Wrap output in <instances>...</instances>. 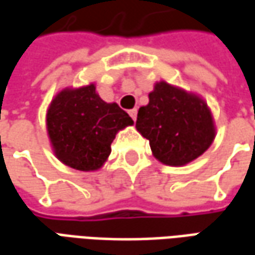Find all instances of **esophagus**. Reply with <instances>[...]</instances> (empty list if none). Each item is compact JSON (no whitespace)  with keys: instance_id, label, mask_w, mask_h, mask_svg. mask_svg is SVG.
Listing matches in <instances>:
<instances>
[{"instance_id":"esophagus-1","label":"esophagus","mask_w":255,"mask_h":255,"mask_svg":"<svg viewBox=\"0 0 255 255\" xmlns=\"http://www.w3.org/2000/svg\"><path fill=\"white\" fill-rule=\"evenodd\" d=\"M128 113H129V116L132 117V120L135 122V120H136V115H138V111H136V109H131V111L128 112Z\"/></svg>"}]
</instances>
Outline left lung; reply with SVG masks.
I'll use <instances>...</instances> for the list:
<instances>
[{
    "label": "left lung",
    "instance_id": "8db88e82",
    "mask_svg": "<svg viewBox=\"0 0 255 255\" xmlns=\"http://www.w3.org/2000/svg\"><path fill=\"white\" fill-rule=\"evenodd\" d=\"M136 129L149 140L155 158L171 166L203 154L216 133L205 101L166 82L155 83L149 104L139 109Z\"/></svg>",
    "mask_w": 255,
    "mask_h": 255
}]
</instances>
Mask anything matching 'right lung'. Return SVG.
I'll return each instance as SVG.
<instances>
[{"label": "right lung", "mask_w": 255, "mask_h": 255, "mask_svg": "<svg viewBox=\"0 0 255 255\" xmlns=\"http://www.w3.org/2000/svg\"><path fill=\"white\" fill-rule=\"evenodd\" d=\"M133 122L117 104H106L94 84L60 91L49 106L46 126L54 154L78 171H95L111 154V144Z\"/></svg>", "instance_id": "1"}]
</instances>
